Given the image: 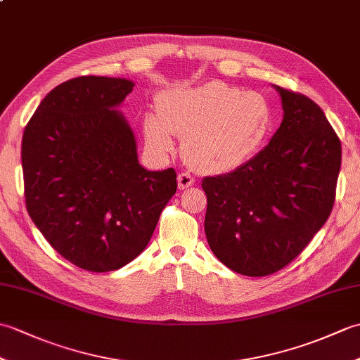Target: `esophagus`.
Instances as JSON below:
<instances>
[{"mask_svg":"<svg viewBox=\"0 0 360 360\" xmlns=\"http://www.w3.org/2000/svg\"><path fill=\"white\" fill-rule=\"evenodd\" d=\"M192 186H195V178H193L192 174L181 173L178 176V187H179V190H186V188L192 187Z\"/></svg>","mask_w":360,"mask_h":360,"instance_id":"obj_1","label":"esophagus"}]
</instances>
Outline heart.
<instances>
[{
  "label": "heart",
  "instance_id": "1",
  "mask_svg": "<svg viewBox=\"0 0 360 360\" xmlns=\"http://www.w3.org/2000/svg\"><path fill=\"white\" fill-rule=\"evenodd\" d=\"M275 128L271 102L223 82L173 89L159 97L158 114L143 119L147 147L167 155L181 137L190 167L205 174L231 173L257 156Z\"/></svg>",
  "mask_w": 360,
  "mask_h": 360
}]
</instances>
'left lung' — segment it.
<instances>
[{
	"label": "left lung",
	"mask_w": 360,
	"mask_h": 360,
	"mask_svg": "<svg viewBox=\"0 0 360 360\" xmlns=\"http://www.w3.org/2000/svg\"><path fill=\"white\" fill-rule=\"evenodd\" d=\"M283 122L271 142L235 172L207 176L205 236L229 269L266 277L302 254L331 215L342 145L309 97L275 86Z\"/></svg>",
	"instance_id": "obj_1"
}]
</instances>
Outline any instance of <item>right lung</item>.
<instances>
[{"label":"right lung","mask_w":360,"mask_h":360,"mask_svg":"<svg viewBox=\"0 0 360 360\" xmlns=\"http://www.w3.org/2000/svg\"><path fill=\"white\" fill-rule=\"evenodd\" d=\"M125 79L83 75L53 88L22 133L29 217L80 269L110 272L141 254L176 193L173 168L139 165L134 134L117 105Z\"/></svg>","instance_id":"1"}]
</instances>
